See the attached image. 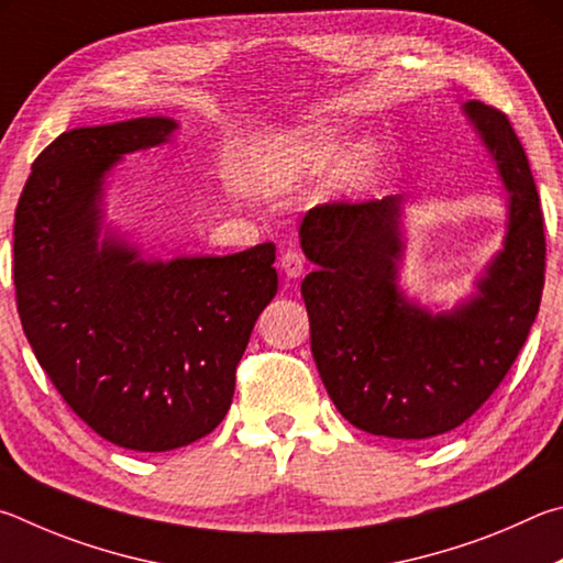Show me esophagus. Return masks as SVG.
Here are the masks:
<instances>
[{"label": "esophagus", "instance_id": "esophagus-1", "mask_svg": "<svg viewBox=\"0 0 563 563\" xmlns=\"http://www.w3.org/2000/svg\"><path fill=\"white\" fill-rule=\"evenodd\" d=\"M282 272L289 276V279H299V276L303 274V266H307V260H303V254L297 252V250H289L282 254Z\"/></svg>", "mask_w": 563, "mask_h": 563}]
</instances>
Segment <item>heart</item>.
I'll return each instance as SVG.
<instances>
[{
	"mask_svg": "<svg viewBox=\"0 0 563 563\" xmlns=\"http://www.w3.org/2000/svg\"><path fill=\"white\" fill-rule=\"evenodd\" d=\"M376 165V151L371 145H356L349 151L346 137L339 128L307 125L279 137L272 153V175L279 183H291L307 175H319L336 167V185L356 190L368 180Z\"/></svg>",
	"mask_w": 563,
	"mask_h": 563,
	"instance_id": "b5f03b06",
	"label": "heart"
}]
</instances>
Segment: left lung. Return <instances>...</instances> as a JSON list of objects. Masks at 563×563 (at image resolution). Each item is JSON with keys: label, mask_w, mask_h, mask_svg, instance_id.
I'll use <instances>...</instances> for the list:
<instances>
[{"label": "left lung", "mask_w": 563, "mask_h": 563, "mask_svg": "<svg viewBox=\"0 0 563 563\" xmlns=\"http://www.w3.org/2000/svg\"><path fill=\"white\" fill-rule=\"evenodd\" d=\"M507 192L501 250L452 309L400 287L402 195L319 205L303 214L301 282L311 353L333 406L363 432L426 440L462 426L507 376L544 289V217L529 161L505 113L462 103Z\"/></svg>", "instance_id": "8db88e82"}]
</instances>
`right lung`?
<instances>
[{
  "label": "right lung",
  "instance_id": "obj_1",
  "mask_svg": "<svg viewBox=\"0 0 563 563\" xmlns=\"http://www.w3.org/2000/svg\"><path fill=\"white\" fill-rule=\"evenodd\" d=\"M177 128L151 115L62 133L14 214L16 309L38 366L88 428L137 452L185 448L220 426L279 284L272 242L163 262L106 222L113 167Z\"/></svg>",
  "mask_w": 563,
  "mask_h": 563
}]
</instances>
